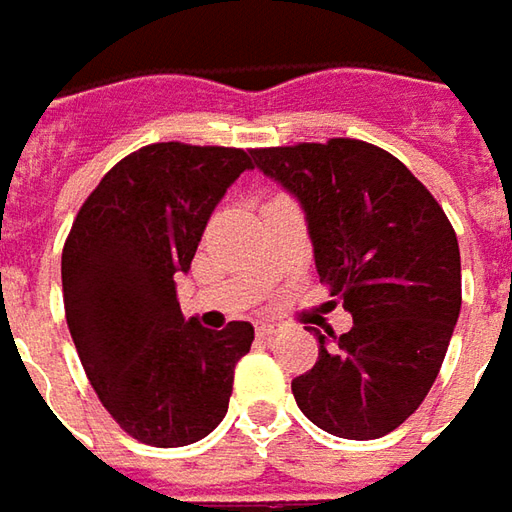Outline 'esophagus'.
Returning a JSON list of instances; mask_svg holds the SVG:
<instances>
[{
	"label": "esophagus",
	"instance_id": "esophagus-1",
	"mask_svg": "<svg viewBox=\"0 0 512 512\" xmlns=\"http://www.w3.org/2000/svg\"><path fill=\"white\" fill-rule=\"evenodd\" d=\"M255 331H257V337H274V334H280V331H283V323L266 320V323H257Z\"/></svg>",
	"mask_w": 512,
	"mask_h": 512
}]
</instances>
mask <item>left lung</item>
I'll use <instances>...</instances> for the list:
<instances>
[{"label":"left lung","mask_w":512,"mask_h":512,"mask_svg":"<svg viewBox=\"0 0 512 512\" xmlns=\"http://www.w3.org/2000/svg\"><path fill=\"white\" fill-rule=\"evenodd\" d=\"M300 201L320 283L351 311L317 334L320 357L291 382L300 411L343 439H379L428 397L462 309L448 215L391 152L357 138L252 150Z\"/></svg>","instance_id":"8db88e82"}]
</instances>
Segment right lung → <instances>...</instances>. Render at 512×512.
Returning <instances> with one entry per match:
<instances>
[{
  "instance_id": "add662e5",
  "label": "right lung",
  "mask_w": 512,
  "mask_h": 512,
  "mask_svg": "<svg viewBox=\"0 0 512 512\" xmlns=\"http://www.w3.org/2000/svg\"><path fill=\"white\" fill-rule=\"evenodd\" d=\"M243 169L252 158L235 147H141L101 178L64 240V314L84 374L144 445L181 448L215 431L255 340L252 323L184 320L175 294Z\"/></svg>"
}]
</instances>
